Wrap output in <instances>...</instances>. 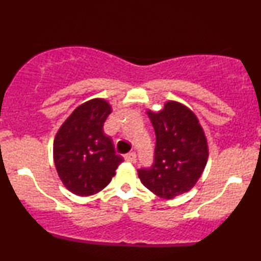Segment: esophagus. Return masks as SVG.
<instances>
[{"label": "esophagus", "instance_id": "1", "mask_svg": "<svg viewBox=\"0 0 261 261\" xmlns=\"http://www.w3.org/2000/svg\"><path fill=\"white\" fill-rule=\"evenodd\" d=\"M124 160L126 162H130V163H135V162H136V160H137L136 153H134V152H130V153L124 155Z\"/></svg>", "mask_w": 261, "mask_h": 261}]
</instances>
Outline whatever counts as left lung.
<instances>
[{
    "label": "left lung",
    "mask_w": 261,
    "mask_h": 261,
    "mask_svg": "<svg viewBox=\"0 0 261 261\" xmlns=\"http://www.w3.org/2000/svg\"><path fill=\"white\" fill-rule=\"evenodd\" d=\"M155 133L153 163L137 169L148 190L173 199L190 190L207 162L206 137L199 120L187 107L168 101L158 113L148 112Z\"/></svg>",
    "instance_id": "1"
}]
</instances>
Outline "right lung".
<instances>
[{"label": "right lung", "mask_w": 261, "mask_h": 261, "mask_svg": "<svg viewBox=\"0 0 261 261\" xmlns=\"http://www.w3.org/2000/svg\"><path fill=\"white\" fill-rule=\"evenodd\" d=\"M110 106L93 99L77 108L60 127L54 141V162L60 179L71 193L88 196L109 184L120 155L103 133Z\"/></svg>", "instance_id": "add662e5"}]
</instances>
